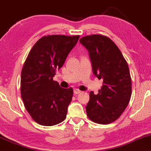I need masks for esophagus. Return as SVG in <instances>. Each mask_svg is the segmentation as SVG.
Here are the masks:
<instances>
[{
	"mask_svg": "<svg viewBox=\"0 0 151 151\" xmlns=\"http://www.w3.org/2000/svg\"><path fill=\"white\" fill-rule=\"evenodd\" d=\"M81 93V91L79 89H78V88H75V89H74V93L75 94H79Z\"/></svg>",
	"mask_w": 151,
	"mask_h": 151,
	"instance_id": "34e87169",
	"label": "esophagus"
}]
</instances>
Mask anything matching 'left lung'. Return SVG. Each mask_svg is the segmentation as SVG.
<instances>
[{
  "mask_svg": "<svg viewBox=\"0 0 151 151\" xmlns=\"http://www.w3.org/2000/svg\"><path fill=\"white\" fill-rule=\"evenodd\" d=\"M79 42L89 52L94 75L103 79L97 95L90 92L86 107L87 116L98 124H110L120 117L132 96V79L127 63L115 43L107 36H86Z\"/></svg>",
  "mask_w": 151,
  "mask_h": 151,
  "instance_id": "obj_1",
  "label": "left lung"
}]
</instances>
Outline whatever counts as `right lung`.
<instances>
[{
  "label": "right lung",
  "instance_id": "right-lung-1",
  "mask_svg": "<svg viewBox=\"0 0 151 151\" xmlns=\"http://www.w3.org/2000/svg\"><path fill=\"white\" fill-rule=\"evenodd\" d=\"M79 36H43L32 47L21 73V96L25 108L38 124L53 126L66 118L72 87L63 88L53 81Z\"/></svg>",
  "mask_w": 151,
  "mask_h": 151
}]
</instances>
